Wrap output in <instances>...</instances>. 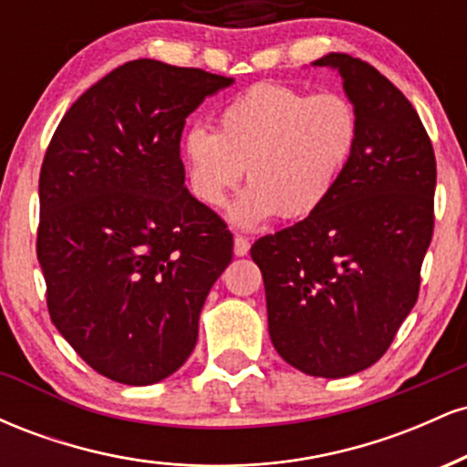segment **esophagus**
<instances>
[{
	"label": "esophagus",
	"mask_w": 467,
	"mask_h": 467,
	"mask_svg": "<svg viewBox=\"0 0 467 467\" xmlns=\"http://www.w3.org/2000/svg\"><path fill=\"white\" fill-rule=\"evenodd\" d=\"M248 250H250V241L245 237H241V234H237V237H234V254L245 256L248 254Z\"/></svg>",
	"instance_id": "obj_1"
}]
</instances>
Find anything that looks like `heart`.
<instances>
[{
  "mask_svg": "<svg viewBox=\"0 0 467 467\" xmlns=\"http://www.w3.org/2000/svg\"><path fill=\"white\" fill-rule=\"evenodd\" d=\"M358 140L360 118L347 96L256 83L219 109L217 131L191 127L182 158L192 195L211 208L226 203L245 169L250 189L230 217L254 228L272 215H314L349 169Z\"/></svg>",
  "mask_w": 467,
  "mask_h": 467,
  "instance_id": "heart-1",
  "label": "heart"
}]
</instances>
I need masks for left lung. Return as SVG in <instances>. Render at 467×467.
I'll return each mask as SVG.
<instances>
[{"mask_svg": "<svg viewBox=\"0 0 467 467\" xmlns=\"http://www.w3.org/2000/svg\"><path fill=\"white\" fill-rule=\"evenodd\" d=\"M360 140L314 215L254 241L272 345L314 378L368 368L415 307L435 226L437 162L415 107L362 58L331 52Z\"/></svg>", "mask_w": 467, "mask_h": 467, "instance_id": "obj_1", "label": "left lung"}]
</instances>
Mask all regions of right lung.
Masks as SVG:
<instances>
[{"label": "right lung", "instance_id": "right-lung-1", "mask_svg": "<svg viewBox=\"0 0 467 467\" xmlns=\"http://www.w3.org/2000/svg\"><path fill=\"white\" fill-rule=\"evenodd\" d=\"M233 78L138 58L67 109L39 175L36 259L47 312L96 373L147 387L195 349L233 261L223 219L184 186L189 114Z\"/></svg>", "mask_w": 467, "mask_h": 467}]
</instances>
